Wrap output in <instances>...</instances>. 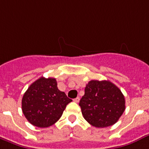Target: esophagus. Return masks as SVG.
<instances>
[{"instance_id":"1","label":"esophagus","mask_w":149,"mask_h":149,"mask_svg":"<svg viewBox=\"0 0 149 149\" xmlns=\"http://www.w3.org/2000/svg\"><path fill=\"white\" fill-rule=\"evenodd\" d=\"M79 101H80V98H79V97L75 98V99L74 100V102H78Z\"/></svg>"}]
</instances>
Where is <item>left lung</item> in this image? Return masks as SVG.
Masks as SVG:
<instances>
[{
	"label": "left lung",
	"instance_id": "left-lung-1",
	"mask_svg": "<svg viewBox=\"0 0 149 149\" xmlns=\"http://www.w3.org/2000/svg\"><path fill=\"white\" fill-rule=\"evenodd\" d=\"M79 106L91 125L107 127L117 122L125 110V99L117 86L109 81L92 80L86 85Z\"/></svg>",
	"mask_w": 149,
	"mask_h": 149
}]
</instances>
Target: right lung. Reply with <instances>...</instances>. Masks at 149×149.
<instances>
[{"label": "right lung", "mask_w": 149, "mask_h": 149, "mask_svg": "<svg viewBox=\"0 0 149 149\" xmlns=\"http://www.w3.org/2000/svg\"><path fill=\"white\" fill-rule=\"evenodd\" d=\"M71 101L59 90L55 78L41 77L28 88L22 100V109L30 124L44 128L61 118Z\"/></svg>", "instance_id": "right-lung-1"}]
</instances>
